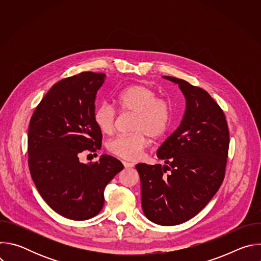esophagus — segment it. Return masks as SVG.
<instances>
[{
	"label": "esophagus",
	"instance_id": "obj_1",
	"mask_svg": "<svg viewBox=\"0 0 261 261\" xmlns=\"http://www.w3.org/2000/svg\"><path fill=\"white\" fill-rule=\"evenodd\" d=\"M123 164H124L125 168H132V167L134 166L132 163H129V162H126V161H124V162H123Z\"/></svg>",
	"mask_w": 261,
	"mask_h": 261
}]
</instances>
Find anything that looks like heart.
<instances>
[{
	"label": "heart",
	"instance_id": "heart-1",
	"mask_svg": "<svg viewBox=\"0 0 261 261\" xmlns=\"http://www.w3.org/2000/svg\"><path fill=\"white\" fill-rule=\"evenodd\" d=\"M116 104L123 113L134 114L131 124L133 133L111 139L107 148L122 159L137 160L147 146V136L152 140L159 139L170 127L173 119L172 105L143 85H134L119 93ZM94 121L102 133L111 134L117 126L118 111L110 103H101L95 110Z\"/></svg>",
	"mask_w": 261,
	"mask_h": 261
}]
</instances>
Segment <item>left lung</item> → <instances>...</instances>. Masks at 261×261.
<instances>
[{"label": "left lung", "instance_id": "1", "mask_svg": "<svg viewBox=\"0 0 261 261\" xmlns=\"http://www.w3.org/2000/svg\"><path fill=\"white\" fill-rule=\"evenodd\" d=\"M163 77L178 85L186 98L185 114L157 151L165 165L140 163L136 169L145 217L171 226L196 216L219 190L225 176L229 130L224 113L206 91Z\"/></svg>", "mask_w": 261, "mask_h": 261}]
</instances>
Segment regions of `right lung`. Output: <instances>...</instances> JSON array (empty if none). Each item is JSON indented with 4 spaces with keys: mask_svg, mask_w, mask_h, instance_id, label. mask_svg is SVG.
<instances>
[{
    "mask_svg": "<svg viewBox=\"0 0 261 261\" xmlns=\"http://www.w3.org/2000/svg\"><path fill=\"white\" fill-rule=\"evenodd\" d=\"M104 73L82 72L53 86L37 105L28 134L29 168L37 190L61 216L76 221L100 213L106 185L123 168L102 155L85 164L80 157L101 148L95 124V99Z\"/></svg>",
    "mask_w": 261,
    "mask_h": 261,
    "instance_id": "1",
    "label": "right lung"
}]
</instances>
